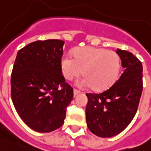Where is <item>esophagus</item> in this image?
I'll use <instances>...</instances> for the list:
<instances>
[{
	"label": "esophagus",
	"mask_w": 151,
	"mask_h": 151,
	"mask_svg": "<svg viewBox=\"0 0 151 151\" xmlns=\"http://www.w3.org/2000/svg\"><path fill=\"white\" fill-rule=\"evenodd\" d=\"M79 93H81L80 91H78V90H77V89H74V90H73V94H74V96H76L78 95Z\"/></svg>",
	"instance_id": "34e87169"
}]
</instances>
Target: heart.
I'll use <instances>...</instances> for the list:
<instances>
[{"mask_svg":"<svg viewBox=\"0 0 151 151\" xmlns=\"http://www.w3.org/2000/svg\"><path fill=\"white\" fill-rule=\"evenodd\" d=\"M65 78L72 80L83 72L84 78L78 81L81 88L93 86L96 91L109 89L115 83L120 71V58L117 53L105 48L86 46L74 51V57L65 54L61 60Z\"/></svg>","mask_w":151,"mask_h":151,"instance_id":"b5f03b06","label":"heart"}]
</instances>
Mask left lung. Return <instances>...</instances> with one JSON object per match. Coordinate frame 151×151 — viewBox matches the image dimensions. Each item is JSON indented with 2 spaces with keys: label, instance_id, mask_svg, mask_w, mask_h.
<instances>
[{
  "label": "left lung",
  "instance_id": "8db88e82",
  "mask_svg": "<svg viewBox=\"0 0 151 151\" xmlns=\"http://www.w3.org/2000/svg\"><path fill=\"white\" fill-rule=\"evenodd\" d=\"M123 73L109 89L87 93L86 119L88 128L100 137L121 133L134 119L143 90L142 63L131 52L118 49Z\"/></svg>",
  "mask_w": 151,
  "mask_h": 151
}]
</instances>
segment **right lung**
Here are the masks:
<instances>
[{
    "label": "right lung",
    "instance_id": "right-lung-1",
    "mask_svg": "<svg viewBox=\"0 0 151 151\" xmlns=\"http://www.w3.org/2000/svg\"><path fill=\"white\" fill-rule=\"evenodd\" d=\"M62 40L30 43L20 49L11 73V99L18 115L31 129L54 131L64 123L73 88L62 76Z\"/></svg>",
    "mask_w": 151,
    "mask_h": 151
}]
</instances>
